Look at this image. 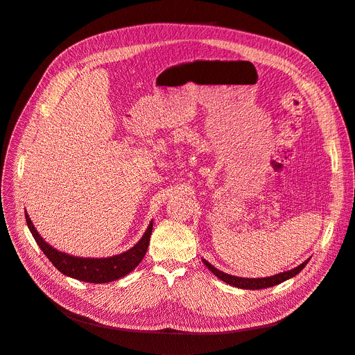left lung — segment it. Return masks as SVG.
Listing matches in <instances>:
<instances>
[{"label": "left lung", "mask_w": 355, "mask_h": 355, "mask_svg": "<svg viewBox=\"0 0 355 355\" xmlns=\"http://www.w3.org/2000/svg\"><path fill=\"white\" fill-rule=\"evenodd\" d=\"M308 262H309V259H306L304 263H301L300 266H296L295 269H291L288 272L277 273V275H273V276H269V277H256V279H253V277H239V276L227 275L225 272L216 269L211 263L207 262V260L202 259V263L206 265L218 279H221L223 282H226V284H229L232 286H236V288H240V289H265V288L279 285V284L288 281V279L296 276L306 266Z\"/></svg>", "instance_id": "obj_1"}]
</instances>
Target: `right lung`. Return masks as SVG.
I'll return each mask as SVG.
<instances>
[{
  "mask_svg": "<svg viewBox=\"0 0 355 355\" xmlns=\"http://www.w3.org/2000/svg\"><path fill=\"white\" fill-rule=\"evenodd\" d=\"M26 221L35 240V243L40 246V249L49 257V260L54 265L55 269L60 270L66 276H70L73 279H78V281H83L89 284L114 282L116 279H121L129 272H132L144 259L149 245V237H151V233H153V221H151L138 243L121 254H115L112 257H102V259L78 257V256L63 253L60 250H55L49 243H46L43 237L39 234V232H37L35 227L33 226V221L30 220L27 211H26Z\"/></svg>",
  "mask_w": 355,
  "mask_h": 355,
  "instance_id": "right-lung-1",
  "label": "right lung"
}]
</instances>
